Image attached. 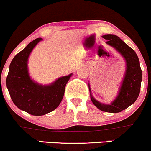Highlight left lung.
I'll list each match as a JSON object with an SVG mask.
<instances>
[{
  "label": "left lung",
  "mask_w": 151,
  "mask_h": 151,
  "mask_svg": "<svg viewBox=\"0 0 151 151\" xmlns=\"http://www.w3.org/2000/svg\"><path fill=\"white\" fill-rule=\"evenodd\" d=\"M102 37L107 39L106 43L107 44L117 49L125 58L127 64L126 72L120 92L111 105L100 103L92 97V94H90V97L92 102L99 110L117 113L130 107L138 97L142 81V70L136 53L122 39L113 34H107L102 36ZM89 89L90 91L89 86Z\"/></svg>",
  "instance_id": "obj_1"
}]
</instances>
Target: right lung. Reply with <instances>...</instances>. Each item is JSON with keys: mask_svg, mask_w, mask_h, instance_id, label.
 Returning a JSON list of instances; mask_svg holds the SVG:
<instances>
[{"mask_svg": "<svg viewBox=\"0 0 151 151\" xmlns=\"http://www.w3.org/2000/svg\"><path fill=\"white\" fill-rule=\"evenodd\" d=\"M41 38H37L18 53L11 61L6 86L14 103L20 110L32 115H43L54 110L64 97L66 84L72 74L60 77L54 83L43 86L31 80L27 68L30 53Z\"/></svg>", "mask_w": 151, "mask_h": 151, "instance_id": "right-lung-1", "label": "right lung"}]
</instances>
